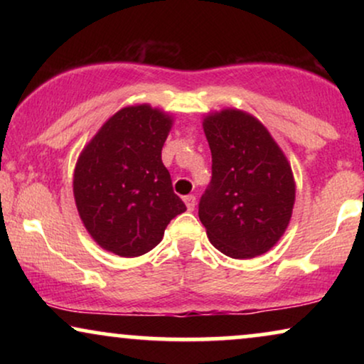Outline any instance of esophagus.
Here are the masks:
<instances>
[{"label":"esophagus","mask_w":364,"mask_h":364,"mask_svg":"<svg viewBox=\"0 0 364 364\" xmlns=\"http://www.w3.org/2000/svg\"><path fill=\"white\" fill-rule=\"evenodd\" d=\"M183 202H186L188 210H193V208H196V197L193 196H186L183 197Z\"/></svg>","instance_id":"obj_1"}]
</instances>
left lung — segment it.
Returning a JSON list of instances; mask_svg holds the SVG:
<instances>
[{
    "mask_svg": "<svg viewBox=\"0 0 364 364\" xmlns=\"http://www.w3.org/2000/svg\"><path fill=\"white\" fill-rule=\"evenodd\" d=\"M212 181L198 203L208 240L223 255L253 258L285 233L295 203L290 164L263 124L238 109L203 119Z\"/></svg>",
    "mask_w": 364,
    "mask_h": 364,
    "instance_id": "1",
    "label": "left lung"
}]
</instances>
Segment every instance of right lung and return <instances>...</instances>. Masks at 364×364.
<instances>
[{"instance_id":"right-lung-1","label":"right lung","mask_w":364,"mask_h":364,"mask_svg":"<svg viewBox=\"0 0 364 364\" xmlns=\"http://www.w3.org/2000/svg\"><path fill=\"white\" fill-rule=\"evenodd\" d=\"M172 122L149 104L122 107L82 149L74 168V200L104 250L144 255L161 243L168 222L187 210L161 156Z\"/></svg>"}]
</instances>
